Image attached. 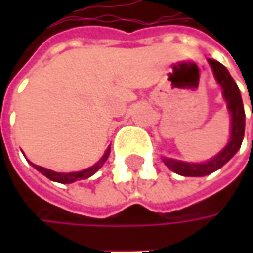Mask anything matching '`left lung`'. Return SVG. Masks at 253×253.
<instances>
[{"label":"left lung","instance_id":"left-lung-1","mask_svg":"<svg viewBox=\"0 0 253 253\" xmlns=\"http://www.w3.org/2000/svg\"><path fill=\"white\" fill-rule=\"evenodd\" d=\"M209 64L212 69V73H214L217 83L222 88V97L227 102V108H228L229 117H231V135H229L228 143L225 145V148L207 162H201V163L193 162L191 163V162L176 161V159L163 156L162 158L163 163L180 176L203 177V176L211 174L215 170L221 169L239 151L242 139H244L245 111H244V104H242V97H241L238 85L235 83V80L231 77L225 66H222L219 62L212 60V59H209Z\"/></svg>","mask_w":253,"mask_h":253}]
</instances>
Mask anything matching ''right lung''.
Returning a JSON list of instances; mask_svg holds the SVG:
<instances>
[{
	"label": "right lung",
	"instance_id": "obj_1",
	"mask_svg": "<svg viewBox=\"0 0 253 253\" xmlns=\"http://www.w3.org/2000/svg\"><path fill=\"white\" fill-rule=\"evenodd\" d=\"M110 152H111V146L107 148V151L104 152L101 159L97 162V163H94L91 168H87V169L80 170V171H72V173H60V171H53V170L46 169V168H42V166H38V165H34V163H31V165H32L38 171H41L43 176H46L47 179L52 180V181L62 183V184H70V183H74V181H77V180L88 179V177H91L94 173H97L98 170L101 169L102 165L105 163V161L108 159Z\"/></svg>",
	"mask_w": 253,
	"mask_h": 253
}]
</instances>
